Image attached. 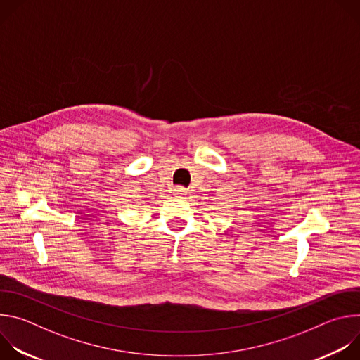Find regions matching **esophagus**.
Wrapping results in <instances>:
<instances>
[{
	"instance_id": "34e87169",
	"label": "esophagus",
	"mask_w": 360,
	"mask_h": 360,
	"mask_svg": "<svg viewBox=\"0 0 360 360\" xmlns=\"http://www.w3.org/2000/svg\"><path fill=\"white\" fill-rule=\"evenodd\" d=\"M174 192H175V195H186V189L182 188V186H176L174 189Z\"/></svg>"
}]
</instances>
